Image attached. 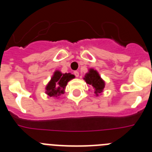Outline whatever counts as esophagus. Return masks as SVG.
<instances>
[{"label":"esophagus","instance_id":"34e87169","mask_svg":"<svg viewBox=\"0 0 152 152\" xmlns=\"http://www.w3.org/2000/svg\"><path fill=\"white\" fill-rule=\"evenodd\" d=\"M74 75H75V77H79V72H77V71H75V72H74Z\"/></svg>","mask_w":152,"mask_h":152}]
</instances>
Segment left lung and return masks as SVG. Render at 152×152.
Segmentation results:
<instances>
[{
  "label": "left lung",
  "mask_w": 152,
  "mask_h": 152,
  "mask_svg": "<svg viewBox=\"0 0 152 152\" xmlns=\"http://www.w3.org/2000/svg\"><path fill=\"white\" fill-rule=\"evenodd\" d=\"M84 80H86L87 84L92 85L94 88L96 95L97 93H101L104 88V81L100 78V75H98L97 72L95 70H90L89 73L86 75Z\"/></svg>",
  "instance_id": "obj_1"
}]
</instances>
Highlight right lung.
<instances>
[{
  "label": "right lung",
  "instance_id": "add662e5",
  "mask_svg": "<svg viewBox=\"0 0 152 152\" xmlns=\"http://www.w3.org/2000/svg\"><path fill=\"white\" fill-rule=\"evenodd\" d=\"M75 77V75L70 73L61 74L60 72H55L50 82L47 85V94L49 96H58L60 94L64 93V89L67 83Z\"/></svg>",
  "mask_w": 152,
  "mask_h": 152
}]
</instances>
